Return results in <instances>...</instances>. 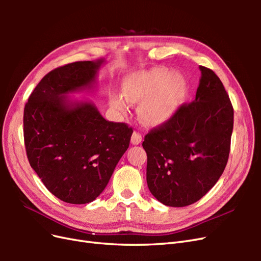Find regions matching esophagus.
<instances>
[{"instance_id": "esophagus-1", "label": "esophagus", "mask_w": 261, "mask_h": 261, "mask_svg": "<svg viewBox=\"0 0 261 261\" xmlns=\"http://www.w3.org/2000/svg\"><path fill=\"white\" fill-rule=\"evenodd\" d=\"M141 139H143V136H141V134H139L137 132H134L133 135H132L130 143L133 145H139L141 143Z\"/></svg>"}]
</instances>
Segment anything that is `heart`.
I'll use <instances>...</instances> for the list:
<instances>
[{"mask_svg":"<svg viewBox=\"0 0 261 261\" xmlns=\"http://www.w3.org/2000/svg\"><path fill=\"white\" fill-rule=\"evenodd\" d=\"M124 97L140 102L138 115L146 124L159 125L175 115L186 92L184 78L162 67H153L126 76L122 82ZM110 105L118 112H125L127 103L123 97L112 94Z\"/></svg>","mask_w":261,"mask_h":261,"instance_id":"1","label":"heart"}]
</instances>
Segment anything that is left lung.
I'll return each instance as SVG.
<instances>
[{
  "mask_svg": "<svg viewBox=\"0 0 261 261\" xmlns=\"http://www.w3.org/2000/svg\"><path fill=\"white\" fill-rule=\"evenodd\" d=\"M195 101L145 136L147 184L169 207L189 206L216 185L225 169L234 112L224 86L213 70L199 66Z\"/></svg>",
  "mask_w": 261,
  "mask_h": 261,
  "instance_id": "8db88e82",
  "label": "left lung"
}]
</instances>
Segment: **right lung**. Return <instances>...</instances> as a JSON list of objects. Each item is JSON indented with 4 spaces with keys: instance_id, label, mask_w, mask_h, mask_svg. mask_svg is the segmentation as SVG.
I'll return each mask as SVG.
<instances>
[{
    "instance_id": "obj_1",
    "label": "right lung",
    "mask_w": 261,
    "mask_h": 261,
    "mask_svg": "<svg viewBox=\"0 0 261 261\" xmlns=\"http://www.w3.org/2000/svg\"><path fill=\"white\" fill-rule=\"evenodd\" d=\"M106 60L75 62L55 68L37 85L23 110L29 163L59 199L93 201L103 192L127 150L133 129L109 122L89 99L69 94L97 89Z\"/></svg>"
}]
</instances>
